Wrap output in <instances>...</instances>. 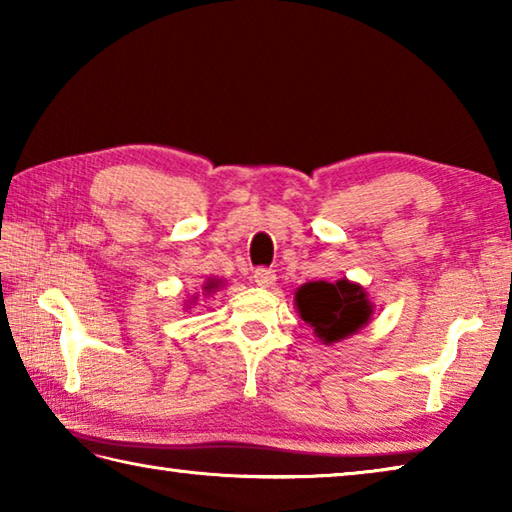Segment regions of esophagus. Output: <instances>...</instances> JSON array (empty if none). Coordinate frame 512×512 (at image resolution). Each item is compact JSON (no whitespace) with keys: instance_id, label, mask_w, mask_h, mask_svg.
Wrapping results in <instances>:
<instances>
[{"instance_id":"1","label":"esophagus","mask_w":512,"mask_h":512,"mask_svg":"<svg viewBox=\"0 0 512 512\" xmlns=\"http://www.w3.org/2000/svg\"><path fill=\"white\" fill-rule=\"evenodd\" d=\"M253 277H255V284H257V287H264V289L273 287L275 280H277L273 268H257Z\"/></svg>"}]
</instances>
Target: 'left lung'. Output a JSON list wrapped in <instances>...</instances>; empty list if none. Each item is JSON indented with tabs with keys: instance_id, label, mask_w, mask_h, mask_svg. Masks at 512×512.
<instances>
[{
	"instance_id": "8db88e82",
	"label": "left lung",
	"mask_w": 512,
	"mask_h": 512,
	"mask_svg": "<svg viewBox=\"0 0 512 512\" xmlns=\"http://www.w3.org/2000/svg\"><path fill=\"white\" fill-rule=\"evenodd\" d=\"M300 318L314 327L325 345L348 339L372 318V302L366 289L350 280L307 282L296 291Z\"/></svg>"
}]
</instances>
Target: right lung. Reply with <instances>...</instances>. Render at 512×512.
<instances>
[{"instance_id": "right-lung-1", "label": "right lung", "mask_w": 512, "mask_h": 512, "mask_svg": "<svg viewBox=\"0 0 512 512\" xmlns=\"http://www.w3.org/2000/svg\"><path fill=\"white\" fill-rule=\"evenodd\" d=\"M219 287H221V280H207V282H205V287H203V291L207 293V296H210V293H212V291H216Z\"/></svg>"}]
</instances>
